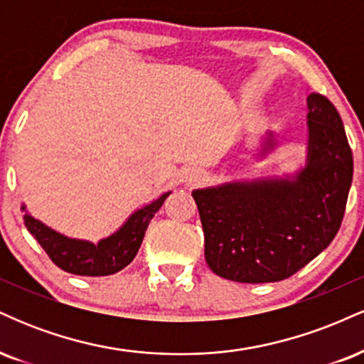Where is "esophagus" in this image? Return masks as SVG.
<instances>
[{
    "label": "esophagus",
    "mask_w": 364,
    "mask_h": 364,
    "mask_svg": "<svg viewBox=\"0 0 364 364\" xmlns=\"http://www.w3.org/2000/svg\"><path fill=\"white\" fill-rule=\"evenodd\" d=\"M205 176H207V173L203 169L190 168L183 173V183L191 186V185H196V183H202L203 179H205Z\"/></svg>",
    "instance_id": "obj_1"
}]
</instances>
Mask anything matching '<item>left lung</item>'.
Instances as JSON below:
<instances>
[{"label": "left lung", "instance_id": "1", "mask_svg": "<svg viewBox=\"0 0 364 364\" xmlns=\"http://www.w3.org/2000/svg\"><path fill=\"white\" fill-rule=\"evenodd\" d=\"M304 164L291 173L231 179L191 191L210 270L229 281L277 282L291 277L332 243L353 183V152L333 104L310 94ZM277 147L267 129L252 157Z\"/></svg>", "mask_w": 364, "mask_h": 364}]
</instances>
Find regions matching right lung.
Segmentation results:
<instances>
[{"label":"right lung","instance_id":"right-lung-1","mask_svg":"<svg viewBox=\"0 0 364 364\" xmlns=\"http://www.w3.org/2000/svg\"><path fill=\"white\" fill-rule=\"evenodd\" d=\"M169 195L171 191H166L152 202L136 208L114 232L99 240L97 243L80 237H70L49 228L43 220L36 219L27 210L25 203H22V210L25 212L23 223L28 232L49 255V258L65 272L101 277V275L119 272L128 263H132L135 255L139 253L150 220Z\"/></svg>","mask_w":364,"mask_h":364}]
</instances>
